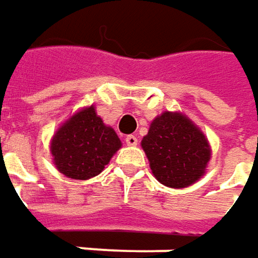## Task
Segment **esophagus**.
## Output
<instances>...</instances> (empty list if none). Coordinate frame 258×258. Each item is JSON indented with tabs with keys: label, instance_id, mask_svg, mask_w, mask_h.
Returning <instances> with one entry per match:
<instances>
[{
	"label": "esophagus",
	"instance_id": "obj_1",
	"mask_svg": "<svg viewBox=\"0 0 258 258\" xmlns=\"http://www.w3.org/2000/svg\"><path fill=\"white\" fill-rule=\"evenodd\" d=\"M125 143H127V146H137V143H139V140H137V137L136 136H127L125 137Z\"/></svg>",
	"mask_w": 258,
	"mask_h": 258
}]
</instances>
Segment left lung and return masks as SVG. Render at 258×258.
<instances>
[{
    "label": "left lung",
    "instance_id": "left-lung-1",
    "mask_svg": "<svg viewBox=\"0 0 258 258\" xmlns=\"http://www.w3.org/2000/svg\"><path fill=\"white\" fill-rule=\"evenodd\" d=\"M141 147L154 177L162 185L176 189L199 180L211 159L205 134L180 112L164 111L154 118Z\"/></svg>",
    "mask_w": 258,
    "mask_h": 258
}]
</instances>
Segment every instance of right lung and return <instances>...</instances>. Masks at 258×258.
I'll return each mask as SVG.
<instances>
[{
    "mask_svg": "<svg viewBox=\"0 0 258 258\" xmlns=\"http://www.w3.org/2000/svg\"><path fill=\"white\" fill-rule=\"evenodd\" d=\"M119 147L117 133L96 115L94 105L78 111L64 121L50 143L56 169L78 180L101 173Z\"/></svg>",
    "mask_w": 258,
    "mask_h": 258,
    "instance_id": "obj_1",
    "label": "right lung"
}]
</instances>
